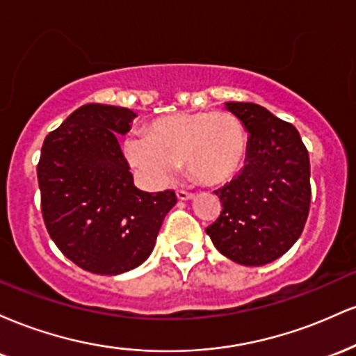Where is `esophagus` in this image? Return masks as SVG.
<instances>
[{
  "label": "esophagus",
  "instance_id": "34e87169",
  "mask_svg": "<svg viewBox=\"0 0 356 356\" xmlns=\"http://www.w3.org/2000/svg\"><path fill=\"white\" fill-rule=\"evenodd\" d=\"M175 194H177V197L181 199V201H187V199H192V192H189V191H184V189H179L177 192H175Z\"/></svg>",
  "mask_w": 356,
  "mask_h": 356
}]
</instances>
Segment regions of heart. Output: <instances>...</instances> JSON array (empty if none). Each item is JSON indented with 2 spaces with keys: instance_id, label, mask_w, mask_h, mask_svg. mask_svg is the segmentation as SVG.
Masks as SVG:
<instances>
[{
  "instance_id": "b5f03b06",
  "label": "heart",
  "mask_w": 356,
  "mask_h": 356,
  "mask_svg": "<svg viewBox=\"0 0 356 356\" xmlns=\"http://www.w3.org/2000/svg\"><path fill=\"white\" fill-rule=\"evenodd\" d=\"M246 152V130L229 112L170 113L125 142L130 165L150 186L165 184L182 161L194 181L219 186L239 172Z\"/></svg>"
}]
</instances>
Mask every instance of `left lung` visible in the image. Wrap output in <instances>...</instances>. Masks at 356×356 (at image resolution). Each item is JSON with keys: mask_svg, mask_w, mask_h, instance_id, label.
Here are the masks:
<instances>
[{"mask_svg": "<svg viewBox=\"0 0 356 356\" xmlns=\"http://www.w3.org/2000/svg\"><path fill=\"white\" fill-rule=\"evenodd\" d=\"M226 105L251 137L243 172L216 191L222 211L206 232L234 263L263 266L283 256L305 229L309 155L293 124L249 102Z\"/></svg>", "mask_w": 356, "mask_h": 356, "instance_id": "1", "label": "left lung"}]
</instances>
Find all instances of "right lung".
<instances>
[{"mask_svg":"<svg viewBox=\"0 0 356 356\" xmlns=\"http://www.w3.org/2000/svg\"><path fill=\"white\" fill-rule=\"evenodd\" d=\"M132 110L88 104L44 137L36 165L48 234L68 259L95 275H120L152 252L175 192L134 186L118 134Z\"/></svg>","mask_w":356,"mask_h":356,"instance_id":"1","label":"right lung"}]
</instances>
